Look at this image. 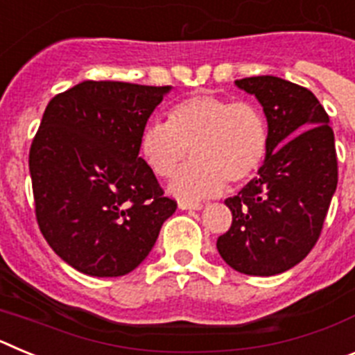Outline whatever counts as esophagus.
I'll list each match as a JSON object with an SVG mask.
<instances>
[{
  "label": "esophagus",
  "instance_id": "1",
  "mask_svg": "<svg viewBox=\"0 0 355 355\" xmlns=\"http://www.w3.org/2000/svg\"><path fill=\"white\" fill-rule=\"evenodd\" d=\"M180 208L181 209H200L202 205L200 202H192V200H180Z\"/></svg>",
  "mask_w": 355,
  "mask_h": 355
}]
</instances>
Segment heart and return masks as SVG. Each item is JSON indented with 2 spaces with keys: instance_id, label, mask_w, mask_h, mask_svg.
<instances>
[{
  "instance_id": "obj_1",
  "label": "heart",
  "mask_w": 355,
  "mask_h": 355,
  "mask_svg": "<svg viewBox=\"0 0 355 355\" xmlns=\"http://www.w3.org/2000/svg\"><path fill=\"white\" fill-rule=\"evenodd\" d=\"M270 144L268 121L259 105L216 94H192L167 112V122H149L140 135V153L158 178L168 180L181 163L171 190L183 199L241 187L258 174Z\"/></svg>"
}]
</instances>
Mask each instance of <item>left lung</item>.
I'll use <instances>...</instances> for the list:
<instances>
[{
	"label": "left lung",
	"instance_id": "8db88e82",
	"mask_svg": "<svg viewBox=\"0 0 355 355\" xmlns=\"http://www.w3.org/2000/svg\"><path fill=\"white\" fill-rule=\"evenodd\" d=\"M261 103L270 144L258 178L225 199L233 213L216 249L231 268L275 275L316 245L338 184L334 131L311 90L275 76L236 80Z\"/></svg>",
	"mask_w": 355,
	"mask_h": 355
}]
</instances>
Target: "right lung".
Returning <instances> with one entry per match:
<instances>
[{"instance_id": "right-lung-1", "label": "right lung", "mask_w": 355, "mask_h": 355, "mask_svg": "<svg viewBox=\"0 0 355 355\" xmlns=\"http://www.w3.org/2000/svg\"><path fill=\"white\" fill-rule=\"evenodd\" d=\"M168 89L89 80L46 106L28 159L37 224L83 274H130L178 208L139 156L147 119Z\"/></svg>"}]
</instances>
